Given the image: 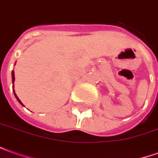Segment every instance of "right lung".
<instances>
[{
  "label": "right lung",
  "instance_id": "1",
  "mask_svg": "<svg viewBox=\"0 0 158 158\" xmlns=\"http://www.w3.org/2000/svg\"><path fill=\"white\" fill-rule=\"evenodd\" d=\"M12 82H14V80H15V78H14V72H13V71H12ZM13 92H14V95H15L16 98L18 99V101H19V103H20V104H22V105H23V103L21 102V101H20V100L19 99V97L17 96V95H16V94H15V91H14V90H13Z\"/></svg>",
  "mask_w": 158,
  "mask_h": 158
}]
</instances>
